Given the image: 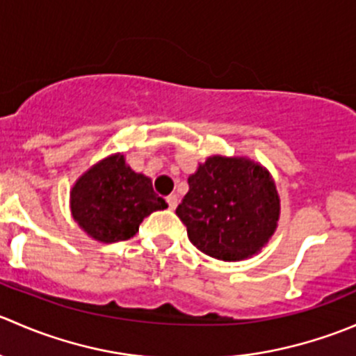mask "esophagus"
<instances>
[{"label":"esophagus","mask_w":356,"mask_h":356,"mask_svg":"<svg viewBox=\"0 0 356 356\" xmlns=\"http://www.w3.org/2000/svg\"><path fill=\"white\" fill-rule=\"evenodd\" d=\"M177 203H179L177 196H175V195L167 196V204H168V208H170V210H174V208L177 207Z\"/></svg>","instance_id":"obj_1"}]
</instances>
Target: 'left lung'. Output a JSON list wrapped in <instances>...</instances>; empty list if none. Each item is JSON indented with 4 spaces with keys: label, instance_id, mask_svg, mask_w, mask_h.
Here are the masks:
<instances>
[{
    "label": "left lung",
    "instance_id": "obj_1",
    "mask_svg": "<svg viewBox=\"0 0 356 356\" xmlns=\"http://www.w3.org/2000/svg\"><path fill=\"white\" fill-rule=\"evenodd\" d=\"M189 191L175 213L189 241L208 257L245 260L270 239L279 196L270 174L248 158L211 156L188 179Z\"/></svg>",
    "mask_w": 356,
    "mask_h": 356
}]
</instances>
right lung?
<instances>
[{"label":"right lung","mask_w":356,"mask_h":356,"mask_svg":"<svg viewBox=\"0 0 356 356\" xmlns=\"http://www.w3.org/2000/svg\"><path fill=\"white\" fill-rule=\"evenodd\" d=\"M72 215L91 238L117 243L134 238L143 218L167 208L153 191L152 179L136 174L124 155H113L89 168L72 188Z\"/></svg>","instance_id":"obj_1"}]
</instances>
